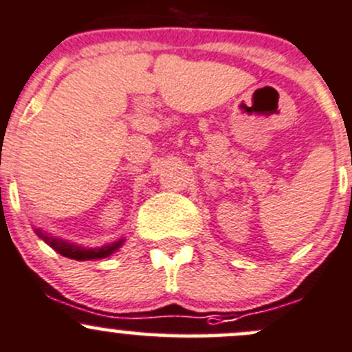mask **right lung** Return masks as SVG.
<instances>
[{
    "instance_id": "right-lung-1",
    "label": "right lung",
    "mask_w": 352,
    "mask_h": 352,
    "mask_svg": "<svg viewBox=\"0 0 352 352\" xmlns=\"http://www.w3.org/2000/svg\"><path fill=\"white\" fill-rule=\"evenodd\" d=\"M37 232L38 237L42 239L45 244H49L54 251L59 252L60 256L69 257V259H76V261H89V259H103V257H108L110 254H113L117 249H120V245L123 244V239L117 242H111V244L101 245V248H93V249H85L78 244H72V242L63 241V239L52 237V235H47L45 232L42 230H35Z\"/></svg>"
}]
</instances>
